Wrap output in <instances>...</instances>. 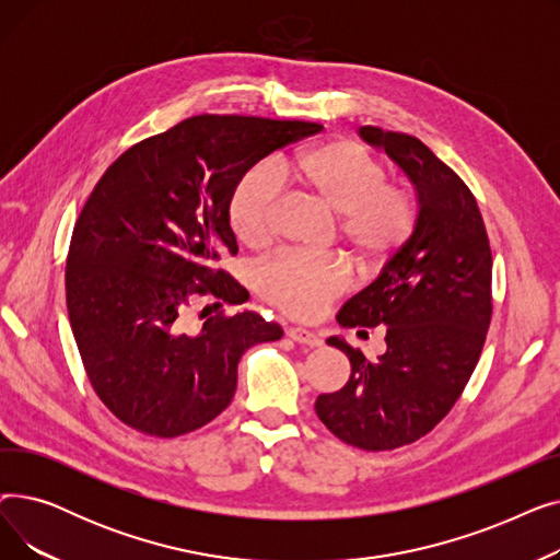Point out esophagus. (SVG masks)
I'll return each instance as SVG.
<instances>
[{
  "mask_svg": "<svg viewBox=\"0 0 560 560\" xmlns=\"http://www.w3.org/2000/svg\"><path fill=\"white\" fill-rule=\"evenodd\" d=\"M288 338H292V340L300 342V345H308V347H319L322 345V338L317 334L304 329V327H290L288 329Z\"/></svg>",
  "mask_w": 560,
  "mask_h": 560,
  "instance_id": "esophagus-1",
  "label": "esophagus"
}]
</instances>
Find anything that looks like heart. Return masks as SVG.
Masks as SVG:
<instances>
[{"mask_svg": "<svg viewBox=\"0 0 560 560\" xmlns=\"http://www.w3.org/2000/svg\"><path fill=\"white\" fill-rule=\"evenodd\" d=\"M277 182L338 218V238L363 268L390 260L416 226V203L386 184V170L354 140L302 147L275 165ZM268 170H252L229 199V226L247 247L272 241L277 186ZM351 275L338 258L283 256L256 275L258 295L281 313L313 319L349 288Z\"/></svg>", "mask_w": 560, "mask_h": 560, "instance_id": "b5f03b06", "label": "heart"}]
</instances>
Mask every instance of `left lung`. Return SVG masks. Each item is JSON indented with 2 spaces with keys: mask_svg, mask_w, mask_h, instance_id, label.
<instances>
[{
  "mask_svg": "<svg viewBox=\"0 0 560 560\" xmlns=\"http://www.w3.org/2000/svg\"><path fill=\"white\" fill-rule=\"evenodd\" d=\"M418 197L416 226L372 283L347 300L342 327H386V351L368 361L342 336L327 338L351 363L317 418L347 445L384 452L429 433L475 372L492 315V256L475 195L429 147L406 133L361 127Z\"/></svg>",
  "mask_w": 560,
  "mask_h": 560,
  "instance_id": "obj_1",
  "label": "left lung"
}]
</instances>
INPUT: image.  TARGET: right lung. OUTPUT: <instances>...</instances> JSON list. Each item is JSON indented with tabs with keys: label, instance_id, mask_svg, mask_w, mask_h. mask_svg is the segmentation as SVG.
<instances>
[{
	"label": "right lung",
	"instance_id": "add662e5",
	"mask_svg": "<svg viewBox=\"0 0 560 560\" xmlns=\"http://www.w3.org/2000/svg\"><path fill=\"white\" fill-rule=\"evenodd\" d=\"M317 131L300 120L195 115L104 172L72 231L66 292L88 378L115 418L159 438L209 424L233 399L245 349L283 336L252 311L218 313L199 329L184 313L201 298L245 302L220 265L238 252L231 192L260 159Z\"/></svg>",
	"mask_w": 560,
	"mask_h": 560
}]
</instances>
